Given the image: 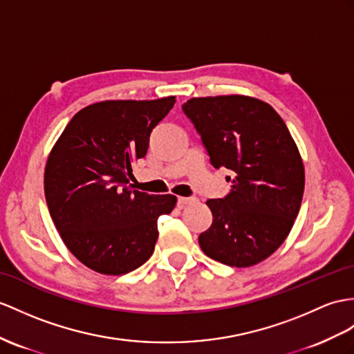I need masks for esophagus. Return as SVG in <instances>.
Wrapping results in <instances>:
<instances>
[{"mask_svg":"<svg viewBox=\"0 0 354 354\" xmlns=\"http://www.w3.org/2000/svg\"><path fill=\"white\" fill-rule=\"evenodd\" d=\"M198 200L195 196H180L178 200H177V204H178V207L180 209H183L185 205H189V204H195Z\"/></svg>","mask_w":354,"mask_h":354,"instance_id":"34e87169","label":"esophagus"}]
</instances>
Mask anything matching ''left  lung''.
<instances>
[{"mask_svg":"<svg viewBox=\"0 0 354 354\" xmlns=\"http://www.w3.org/2000/svg\"><path fill=\"white\" fill-rule=\"evenodd\" d=\"M212 165L236 172L225 198L209 200L213 222L198 242L222 264L261 263L295 225L305 189V168L283 120L260 99L194 97L183 105Z\"/></svg>","mask_w":354,"mask_h":354,"instance_id":"left-lung-1","label":"left lung"}]
</instances>
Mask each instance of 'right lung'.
Here are the masks:
<instances>
[{
    "instance_id": "add662e5",
    "label": "right lung",
    "mask_w": 354,
    "mask_h": 354,
    "mask_svg": "<svg viewBox=\"0 0 354 354\" xmlns=\"http://www.w3.org/2000/svg\"><path fill=\"white\" fill-rule=\"evenodd\" d=\"M176 97L105 100L68 122L45 167V196L55 228L77 260L102 274H124L149 260L158 219L174 195L132 191L133 163L147 154L150 133Z\"/></svg>"
}]
</instances>
